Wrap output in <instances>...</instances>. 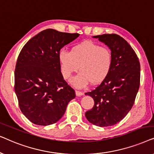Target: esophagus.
I'll use <instances>...</instances> for the list:
<instances>
[{"label":"esophagus","mask_w":154,"mask_h":154,"mask_svg":"<svg viewBox=\"0 0 154 154\" xmlns=\"http://www.w3.org/2000/svg\"><path fill=\"white\" fill-rule=\"evenodd\" d=\"M83 94V92H80V91H78V90H75V95L77 97H81Z\"/></svg>","instance_id":"obj_1"}]
</instances>
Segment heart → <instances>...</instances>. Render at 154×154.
I'll return each instance as SVG.
<instances>
[{"label": "heart", "instance_id": "obj_1", "mask_svg": "<svg viewBox=\"0 0 154 154\" xmlns=\"http://www.w3.org/2000/svg\"><path fill=\"white\" fill-rule=\"evenodd\" d=\"M58 60L61 73L66 80L79 69L81 72L70 83L75 88H83L90 83L99 85L106 79L112 67L113 55L108 48L85 41L72 47L70 52L61 50Z\"/></svg>", "mask_w": 154, "mask_h": 154}]
</instances>
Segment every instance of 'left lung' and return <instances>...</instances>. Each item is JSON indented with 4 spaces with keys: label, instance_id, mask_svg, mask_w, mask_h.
Masks as SVG:
<instances>
[{
    "label": "left lung",
    "instance_id": "obj_1",
    "mask_svg": "<svg viewBox=\"0 0 154 154\" xmlns=\"http://www.w3.org/2000/svg\"><path fill=\"white\" fill-rule=\"evenodd\" d=\"M92 38H98L111 50L113 64L106 79L85 93L94 102L85 117L93 125L107 127L116 125L131 110L140 88V64L135 52L120 35L112 33Z\"/></svg>",
    "mask_w": 154,
    "mask_h": 154
}]
</instances>
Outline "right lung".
<instances>
[{
    "label": "right lung",
    "mask_w": 154,
    "mask_h": 154,
    "mask_svg": "<svg viewBox=\"0 0 154 154\" xmlns=\"http://www.w3.org/2000/svg\"><path fill=\"white\" fill-rule=\"evenodd\" d=\"M79 36L46 29L29 40L19 54L14 91L22 113L35 125L57 123L75 98V91L61 73L58 54Z\"/></svg>",
    "instance_id": "1"
}]
</instances>
